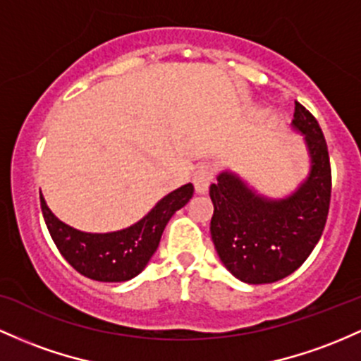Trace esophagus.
<instances>
[{
  "mask_svg": "<svg viewBox=\"0 0 361 361\" xmlns=\"http://www.w3.org/2000/svg\"><path fill=\"white\" fill-rule=\"evenodd\" d=\"M214 176H216V168L212 164H202L199 166L195 173H193V187H195L197 193H205L211 187L214 181Z\"/></svg>",
  "mask_w": 361,
  "mask_h": 361,
  "instance_id": "esophagus-1",
  "label": "esophagus"
}]
</instances>
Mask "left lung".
I'll use <instances>...</instances> for the list:
<instances>
[{"label": "left lung", "mask_w": 361, "mask_h": 361, "mask_svg": "<svg viewBox=\"0 0 361 361\" xmlns=\"http://www.w3.org/2000/svg\"><path fill=\"white\" fill-rule=\"evenodd\" d=\"M293 128L305 135L310 171L284 199H267L238 174L223 171L211 185V236L221 262L248 284L276 283L308 259L326 226L331 204V162L314 114L295 102Z\"/></svg>", "instance_id": "left-lung-1"}]
</instances>
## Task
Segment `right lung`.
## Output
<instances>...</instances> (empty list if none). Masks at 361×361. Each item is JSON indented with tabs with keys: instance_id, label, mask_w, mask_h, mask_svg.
I'll use <instances>...</instances> for the list:
<instances>
[{
	"instance_id": "obj_1",
	"label": "right lung",
	"mask_w": 361,
	"mask_h": 361,
	"mask_svg": "<svg viewBox=\"0 0 361 361\" xmlns=\"http://www.w3.org/2000/svg\"><path fill=\"white\" fill-rule=\"evenodd\" d=\"M193 195L187 183L168 193L147 216L113 233H84L59 221L41 195V209L59 253L82 276L102 283H123L140 274L159 247L166 224Z\"/></svg>"
}]
</instances>
